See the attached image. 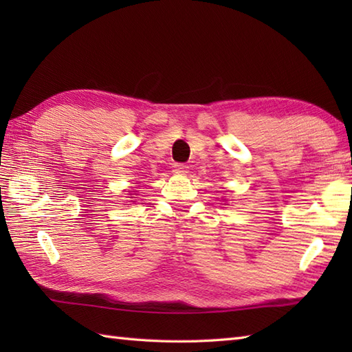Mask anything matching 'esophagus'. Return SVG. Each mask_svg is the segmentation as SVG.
<instances>
[{
    "instance_id": "esophagus-1",
    "label": "esophagus",
    "mask_w": 352,
    "mask_h": 352,
    "mask_svg": "<svg viewBox=\"0 0 352 352\" xmlns=\"http://www.w3.org/2000/svg\"><path fill=\"white\" fill-rule=\"evenodd\" d=\"M174 170L177 172V174H184V172L188 170V166H186L184 163H175L174 164Z\"/></svg>"
}]
</instances>
